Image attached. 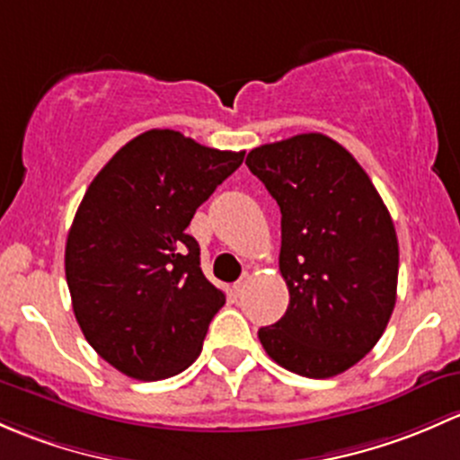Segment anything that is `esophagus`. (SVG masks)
<instances>
[{
	"instance_id": "34e87169",
	"label": "esophagus",
	"mask_w": 460,
	"mask_h": 460,
	"mask_svg": "<svg viewBox=\"0 0 460 460\" xmlns=\"http://www.w3.org/2000/svg\"><path fill=\"white\" fill-rule=\"evenodd\" d=\"M248 281H250V277H248V274H243V277H241L239 281H236L234 286H232V290H234V295H241V292L245 290V286H248Z\"/></svg>"
}]
</instances>
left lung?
<instances>
[{
	"label": "left lung",
	"mask_w": 460,
	"mask_h": 460,
	"mask_svg": "<svg viewBox=\"0 0 460 460\" xmlns=\"http://www.w3.org/2000/svg\"><path fill=\"white\" fill-rule=\"evenodd\" d=\"M250 172L281 208L279 270L290 305L259 330L272 361L330 378L361 361L396 303L399 241L358 161L321 132L250 150Z\"/></svg>",
	"instance_id": "left-lung-1"
}]
</instances>
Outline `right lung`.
<instances>
[{"instance_id":"add662e5","label":"right lung","mask_w":460,"mask_h":460,"mask_svg":"<svg viewBox=\"0 0 460 460\" xmlns=\"http://www.w3.org/2000/svg\"><path fill=\"white\" fill-rule=\"evenodd\" d=\"M243 155L155 128L88 186L66 241V281L86 341L126 376H174L201 354L226 295L203 277L186 228Z\"/></svg>"}]
</instances>
